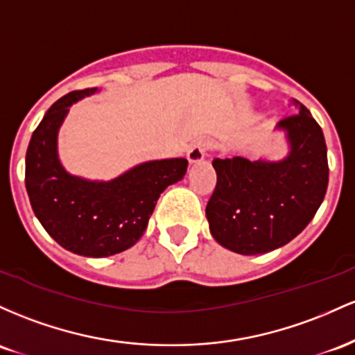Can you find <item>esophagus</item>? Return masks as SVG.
Here are the masks:
<instances>
[{"label": "esophagus", "instance_id": "34e87169", "mask_svg": "<svg viewBox=\"0 0 355 355\" xmlns=\"http://www.w3.org/2000/svg\"><path fill=\"white\" fill-rule=\"evenodd\" d=\"M209 141H206V139H199V141L194 142L188 150L189 164H198V162H201L202 159H205L206 150L209 149Z\"/></svg>", "mask_w": 355, "mask_h": 355}]
</instances>
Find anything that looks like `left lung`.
Segmentation results:
<instances>
[{
	"label": "left lung",
	"instance_id": "obj_1",
	"mask_svg": "<svg viewBox=\"0 0 355 355\" xmlns=\"http://www.w3.org/2000/svg\"><path fill=\"white\" fill-rule=\"evenodd\" d=\"M277 124L288 153L280 161L214 159L216 188L206 206L213 238L226 250L260 254L286 245L306 228L327 193L324 132L305 105Z\"/></svg>",
	"mask_w": 355,
	"mask_h": 355
}]
</instances>
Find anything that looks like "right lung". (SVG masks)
<instances>
[{
  "label": "right lung",
  "mask_w": 355,
  "mask_h": 355,
  "mask_svg": "<svg viewBox=\"0 0 355 355\" xmlns=\"http://www.w3.org/2000/svg\"><path fill=\"white\" fill-rule=\"evenodd\" d=\"M95 92H70L50 107L28 144L25 184L35 216L60 246L103 258L141 240L159 196L184 178L188 161L141 162L110 181L70 174L58 157V130L70 107Z\"/></svg>",
  "instance_id": "add662e5"
}]
</instances>
